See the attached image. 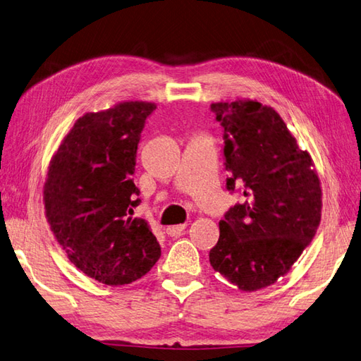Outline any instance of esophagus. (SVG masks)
<instances>
[{
  "instance_id": "1",
  "label": "esophagus",
  "mask_w": 361,
  "mask_h": 361,
  "mask_svg": "<svg viewBox=\"0 0 361 361\" xmlns=\"http://www.w3.org/2000/svg\"><path fill=\"white\" fill-rule=\"evenodd\" d=\"M187 224H178V226H170L166 227V235L170 236H179L183 230H185Z\"/></svg>"
}]
</instances>
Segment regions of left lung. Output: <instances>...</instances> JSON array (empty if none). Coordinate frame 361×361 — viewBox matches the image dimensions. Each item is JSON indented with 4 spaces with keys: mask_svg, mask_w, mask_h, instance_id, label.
<instances>
[{
    "mask_svg": "<svg viewBox=\"0 0 361 361\" xmlns=\"http://www.w3.org/2000/svg\"><path fill=\"white\" fill-rule=\"evenodd\" d=\"M210 108L224 128L227 190L243 196L219 222L210 264L253 292L286 275L314 239L322 221L319 179L274 108L253 100Z\"/></svg>",
    "mask_w": 361,
    "mask_h": 361,
    "instance_id": "left-lung-1",
    "label": "left lung"
}]
</instances>
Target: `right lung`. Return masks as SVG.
I'll return each instance as SVG.
<instances>
[{
	"instance_id": "obj_1",
	"label": "right lung",
	"mask_w": 361,
	"mask_h": 361,
	"mask_svg": "<svg viewBox=\"0 0 361 361\" xmlns=\"http://www.w3.org/2000/svg\"><path fill=\"white\" fill-rule=\"evenodd\" d=\"M154 103L123 102L80 117L55 153L44 183L46 218L68 258L106 286L142 278L160 258L134 185L140 134Z\"/></svg>"
}]
</instances>
